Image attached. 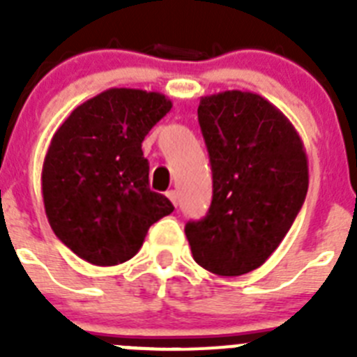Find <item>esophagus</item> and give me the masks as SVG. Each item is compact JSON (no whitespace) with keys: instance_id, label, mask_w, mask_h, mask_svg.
Wrapping results in <instances>:
<instances>
[{"instance_id":"obj_1","label":"esophagus","mask_w":357,"mask_h":357,"mask_svg":"<svg viewBox=\"0 0 357 357\" xmlns=\"http://www.w3.org/2000/svg\"><path fill=\"white\" fill-rule=\"evenodd\" d=\"M166 197L172 200L173 206H175V207L178 206V193H176V191H173V189H172V191H168V193H166Z\"/></svg>"}]
</instances>
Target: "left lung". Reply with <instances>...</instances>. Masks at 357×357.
<instances>
[{"mask_svg":"<svg viewBox=\"0 0 357 357\" xmlns=\"http://www.w3.org/2000/svg\"><path fill=\"white\" fill-rule=\"evenodd\" d=\"M198 123L213 169V202L185 225L193 259L238 277L264 264L288 234L307 195L301 135L273 103L248 91L202 96Z\"/></svg>","mask_w":357,"mask_h":357,"instance_id":"8db88e82","label":"left lung"}]
</instances>
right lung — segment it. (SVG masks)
<instances>
[{"instance_id":"obj_1","label":"right lung","mask_w":357,"mask_h":357,"mask_svg":"<svg viewBox=\"0 0 357 357\" xmlns=\"http://www.w3.org/2000/svg\"><path fill=\"white\" fill-rule=\"evenodd\" d=\"M172 110L160 93L112 87L73 110L43 164V200L53 232L94 266L132 259L172 202L148 185L141 143Z\"/></svg>"}]
</instances>
